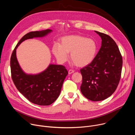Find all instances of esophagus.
<instances>
[{"mask_svg": "<svg viewBox=\"0 0 135 135\" xmlns=\"http://www.w3.org/2000/svg\"><path fill=\"white\" fill-rule=\"evenodd\" d=\"M74 72V70H72V69H70V70H69V71H68V74H71L72 73H73Z\"/></svg>", "mask_w": 135, "mask_h": 135, "instance_id": "34e87169", "label": "esophagus"}]
</instances>
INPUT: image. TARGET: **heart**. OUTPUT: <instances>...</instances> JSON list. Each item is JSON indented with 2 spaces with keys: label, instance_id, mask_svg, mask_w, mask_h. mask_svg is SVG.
Segmentation results:
<instances>
[{
  "label": "heart",
  "instance_id": "obj_1",
  "mask_svg": "<svg viewBox=\"0 0 135 135\" xmlns=\"http://www.w3.org/2000/svg\"><path fill=\"white\" fill-rule=\"evenodd\" d=\"M52 53L61 63L65 62L70 53V59L80 67L90 65L97 52V45L92 38L82 35H69L62 37L60 45L54 44Z\"/></svg>",
  "mask_w": 135,
  "mask_h": 135
}]
</instances>
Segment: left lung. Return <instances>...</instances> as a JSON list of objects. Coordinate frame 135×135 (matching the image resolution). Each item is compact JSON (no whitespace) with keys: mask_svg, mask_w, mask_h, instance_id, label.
<instances>
[{"mask_svg":"<svg viewBox=\"0 0 135 135\" xmlns=\"http://www.w3.org/2000/svg\"><path fill=\"white\" fill-rule=\"evenodd\" d=\"M102 38V46L93 61L80 70L81 91L85 97L98 102L114 92L119 83L122 57L116 43L108 35L94 31Z\"/></svg>","mask_w":135,"mask_h":135,"instance_id":"left-lung-1","label":"left lung"}]
</instances>
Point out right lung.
I'll use <instances>...</instances> for the list:
<instances>
[{"label": "right lung", "instance_id": "1", "mask_svg": "<svg viewBox=\"0 0 135 135\" xmlns=\"http://www.w3.org/2000/svg\"><path fill=\"white\" fill-rule=\"evenodd\" d=\"M52 31L51 29H46L27 33L19 41L11 57L12 79L15 86L28 100L38 105L48 106L57 99L68 71L62 65L50 64L45 70L40 73L26 74L18 62L16 50L25 40L43 37Z\"/></svg>", "mask_w": 135, "mask_h": 135}]
</instances>
